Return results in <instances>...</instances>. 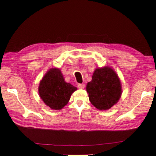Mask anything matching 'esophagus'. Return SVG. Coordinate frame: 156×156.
<instances>
[{
    "label": "esophagus",
    "instance_id": "obj_1",
    "mask_svg": "<svg viewBox=\"0 0 156 156\" xmlns=\"http://www.w3.org/2000/svg\"><path fill=\"white\" fill-rule=\"evenodd\" d=\"M77 87L80 89H83L84 88H85V84L80 83V84H78V85H77Z\"/></svg>",
    "mask_w": 156,
    "mask_h": 156
}]
</instances>
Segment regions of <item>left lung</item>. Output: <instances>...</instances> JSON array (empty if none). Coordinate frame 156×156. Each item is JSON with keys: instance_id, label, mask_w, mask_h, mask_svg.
I'll return each mask as SVG.
<instances>
[{"instance_id": "left-lung-1", "label": "left lung", "mask_w": 156, "mask_h": 156, "mask_svg": "<svg viewBox=\"0 0 156 156\" xmlns=\"http://www.w3.org/2000/svg\"><path fill=\"white\" fill-rule=\"evenodd\" d=\"M86 91L90 101L99 110H108L116 104L122 92L118 75L109 66L94 70Z\"/></svg>"}]
</instances>
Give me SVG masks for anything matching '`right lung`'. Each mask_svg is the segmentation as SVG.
I'll list each match as a JSON object with an SVG mask.
<instances>
[{"label": "right lung", "instance_id": "right-lung-1", "mask_svg": "<svg viewBox=\"0 0 156 156\" xmlns=\"http://www.w3.org/2000/svg\"><path fill=\"white\" fill-rule=\"evenodd\" d=\"M77 88L67 83L58 68L49 69L40 81L38 92L45 104L54 110L67 105L70 96Z\"/></svg>", "mask_w": 156, "mask_h": 156}]
</instances>
